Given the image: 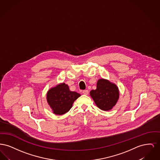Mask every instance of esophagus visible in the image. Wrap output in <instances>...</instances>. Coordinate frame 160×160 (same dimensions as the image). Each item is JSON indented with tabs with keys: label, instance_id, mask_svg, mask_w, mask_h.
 <instances>
[{
	"label": "esophagus",
	"instance_id": "obj_1",
	"mask_svg": "<svg viewBox=\"0 0 160 160\" xmlns=\"http://www.w3.org/2000/svg\"><path fill=\"white\" fill-rule=\"evenodd\" d=\"M83 93L84 95H87L89 93V91L88 90H84V91H83Z\"/></svg>",
	"mask_w": 160,
	"mask_h": 160
}]
</instances>
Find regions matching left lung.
<instances>
[{"label":"left lung","instance_id":"8db88e82","mask_svg":"<svg viewBox=\"0 0 160 160\" xmlns=\"http://www.w3.org/2000/svg\"><path fill=\"white\" fill-rule=\"evenodd\" d=\"M91 96L97 106L102 110H109L114 106L119 99L118 88L105 79H99L97 89L90 92Z\"/></svg>","mask_w":160,"mask_h":160}]
</instances>
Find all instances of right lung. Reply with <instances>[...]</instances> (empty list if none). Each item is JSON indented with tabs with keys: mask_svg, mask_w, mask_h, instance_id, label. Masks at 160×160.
Segmentation results:
<instances>
[{
	"mask_svg": "<svg viewBox=\"0 0 160 160\" xmlns=\"http://www.w3.org/2000/svg\"><path fill=\"white\" fill-rule=\"evenodd\" d=\"M79 97L80 94L71 91L68 86L63 83L50 89L47 92V99L54 113L61 115L68 112Z\"/></svg>",
	"mask_w": 160,
	"mask_h": 160,
	"instance_id": "obj_1",
	"label": "right lung"
}]
</instances>
